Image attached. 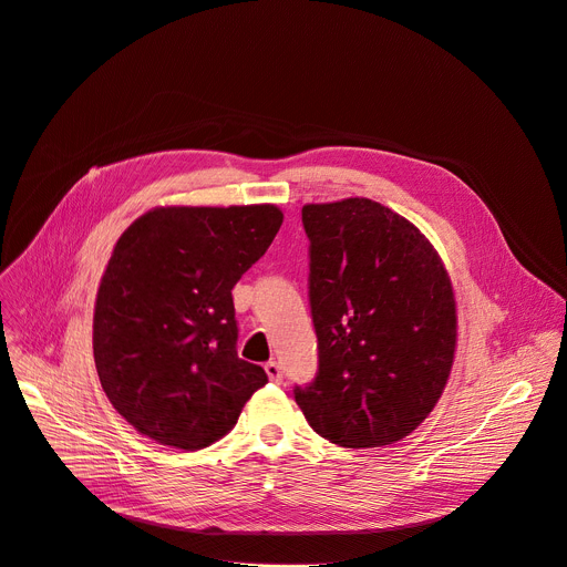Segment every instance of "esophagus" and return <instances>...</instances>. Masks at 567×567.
<instances>
[{"label":"esophagus","instance_id":"34e87169","mask_svg":"<svg viewBox=\"0 0 567 567\" xmlns=\"http://www.w3.org/2000/svg\"><path fill=\"white\" fill-rule=\"evenodd\" d=\"M265 371H267V375H269L271 382H276V384L282 382V367H280L278 362H269V364L265 367Z\"/></svg>","mask_w":567,"mask_h":567}]
</instances>
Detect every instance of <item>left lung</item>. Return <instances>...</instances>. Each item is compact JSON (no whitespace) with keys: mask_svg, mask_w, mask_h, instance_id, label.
<instances>
[{"mask_svg":"<svg viewBox=\"0 0 567 567\" xmlns=\"http://www.w3.org/2000/svg\"><path fill=\"white\" fill-rule=\"evenodd\" d=\"M319 371L293 398L341 447L391 445L439 402L454 362L456 305L430 239L371 198L302 205Z\"/></svg>","mask_w":567,"mask_h":567,"instance_id":"1","label":"left lung"}]
</instances>
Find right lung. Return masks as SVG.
I'll return each instance as SVG.
<instances>
[{
	"label": "right lung",
	"instance_id": "1",
	"mask_svg": "<svg viewBox=\"0 0 567 567\" xmlns=\"http://www.w3.org/2000/svg\"><path fill=\"white\" fill-rule=\"evenodd\" d=\"M282 226L271 203L156 208L117 239L94 302L92 350L111 404L178 450L226 436L269 382L237 357L233 287Z\"/></svg>",
	"mask_w": 567,
	"mask_h": 567
}]
</instances>
